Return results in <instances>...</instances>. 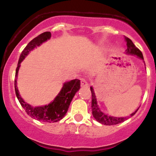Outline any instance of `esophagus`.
Listing matches in <instances>:
<instances>
[{
  "mask_svg": "<svg viewBox=\"0 0 156 156\" xmlns=\"http://www.w3.org/2000/svg\"><path fill=\"white\" fill-rule=\"evenodd\" d=\"M81 86L82 87H89V84H88L87 81H86L84 78H81Z\"/></svg>",
  "mask_w": 156,
  "mask_h": 156,
  "instance_id": "1",
  "label": "esophagus"
}]
</instances>
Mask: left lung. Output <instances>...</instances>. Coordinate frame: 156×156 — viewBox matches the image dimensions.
<instances>
[{"instance_id":"obj_1","label":"left lung","mask_w":156,"mask_h":156,"mask_svg":"<svg viewBox=\"0 0 156 156\" xmlns=\"http://www.w3.org/2000/svg\"><path fill=\"white\" fill-rule=\"evenodd\" d=\"M125 40H126L127 47L126 50L127 54L136 56L138 58H140V59L144 60V56H143V53H141V51L139 50V49L136 48V46L133 44L132 41L127 37H125ZM144 63H145V62H144ZM90 90H91V94H92V102H91L92 114L94 119H95L97 122L103 124V125H117V124L122 123V122H125V121L127 120V117H114V116L108 115L106 114V113L103 112L101 111V109L100 108V107H99L98 105H97V97H96L95 92H94L93 87H90ZM138 108L134 112L130 114V116H133V115L137 112Z\"/></svg>"}]
</instances>
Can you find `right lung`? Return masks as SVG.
Instances as JSON below:
<instances>
[{
    "mask_svg": "<svg viewBox=\"0 0 156 156\" xmlns=\"http://www.w3.org/2000/svg\"><path fill=\"white\" fill-rule=\"evenodd\" d=\"M51 37V33L50 31H46L42 34H39L37 37H34L27 44L24 50L22 52L21 55L19 59L18 65L16 69V78H15V91L17 99L20 103L21 106L24 108L29 115L31 118L44 122H56L60 121L65 116L68 111L69 105L73 99L74 96L79 90L81 82L80 80L74 79L70 81L64 83L62 89L59 91L58 95L55 97L54 100L49 103L48 105L41 106H32L29 103H26L20 96L17 87V76L20 69V64L23 59L26 58L29 53L30 51L34 50L37 47H39L44 42L47 41Z\"/></svg>",
    "mask_w": 156,
    "mask_h": 156,
    "instance_id": "obj_1",
    "label": "right lung"
}]
</instances>
